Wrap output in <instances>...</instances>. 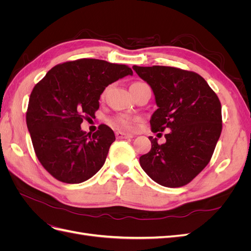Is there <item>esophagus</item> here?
Instances as JSON below:
<instances>
[{"label": "esophagus", "mask_w": 251, "mask_h": 251, "mask_svg": "<svg viewBox=\"0 0 251 251\" xmlns=\"http://www.w3.org/2000/svg\"><path fill=\"white\" fill-rule=\"evenodd\" d=\"M116 137H117L118 139H127V138H132L133 135L130 134V133H126V132L118 131V132H116Z\"/></svg>", "instance_id": "1"}]
</instances>
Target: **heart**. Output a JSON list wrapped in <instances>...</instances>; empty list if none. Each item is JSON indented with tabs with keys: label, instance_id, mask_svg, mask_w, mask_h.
I'll return each instance as SVG.
<instances>
[{
	"label": "heart",
	"instance_id": "heart-1",
	"mask_svg": "<svg viewBox=\"0 0 251 251\" xmlns=\"http://www.w3.org/2000/svg\"><path fill=\"white\" fill-rule=\"evenodd\" d=\"M117 123L125 127H132L134 124V119L130 116H119L116 119Z\"/></svg>",
	"mask_w": 251,
	"mask_h": 251
}]
</instances>
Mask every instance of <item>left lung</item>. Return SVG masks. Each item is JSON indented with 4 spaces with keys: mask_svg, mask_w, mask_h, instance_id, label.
<instances>
[{
    "mask_svg": "<svg viewBox=\"0 0 251 251\" xmlns=\"http://www.w3.org/2000/svg\"><path fill=\"white\" fill-rule=\"evenodd\" d=\"M153 90L158 109L151 117L153 132L171 130L139 158L142 170L158 184L189 183L210 160L222 131L221 102L202 76L174 67L133 66Z\"/></svg>",
    "mask_w": 251,
    "mask_h": 251,
    "instance_id": "1",
    "label": "left lung"
}]
</instances>
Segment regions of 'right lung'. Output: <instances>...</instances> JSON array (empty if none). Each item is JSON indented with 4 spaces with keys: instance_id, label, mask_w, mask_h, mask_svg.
<instances>
[{
    "instance_id": "add662e5",
    "label": "right lung",
    "mask_w": 251,
    "mask_h": 251,
    "mask_svg": "<svg viewBox=\"0 0 251 251\" xmlns=\"http://www.w3.org/2000/svg\"><path fill=\"white\" fill-rule=\"evenodd\" d=\"M126 75V65L81 58L53 67L33 88L26 123L35 154L50 175L65 183H81L104 164L115 135L100 125L90 134L82 119L94 117L105 87Z\"/></svg>"
}]
</instances>
